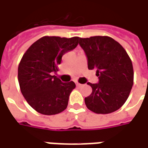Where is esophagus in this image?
Wrapping results in <instances>:
<instances>
[{"label": "esophagus", "instance_id": "esophagus-1", "mask_svg": "<svg viewBox=\"0 0 148 148\" xmlns=\"http://www.w3.org/2000/svg\"><path fill=\"white\" fill-rule=\"evenodd\" d=\"M75 84H76V86H77V87H80V86H82L81 84H79V83H78V82H76Z\"/></svg>", "mask_w": 148, "mask_h": 148}]
</instances>
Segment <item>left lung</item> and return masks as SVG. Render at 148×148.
Returning <instances> with one entry per match:
<instances>
[{"mask_svg": "<svg viewBox=\"0 0 148 148\" xmlns=\"http://www.w3.org/2000/svg\"><path fill=\"white\" fill-rule=\"evenodd\" d=\"M87 58L88 69L96 70L98 84L87 83L92 92L84 99L88 110L98 114L117 110L129 96L133 85V67L123 46L108 36L79 38Z\"/></svg>", "mask_w": 148, "mask_h": 148, "instance_id": "8db88e82", "label": "left lung"}]
</instances>
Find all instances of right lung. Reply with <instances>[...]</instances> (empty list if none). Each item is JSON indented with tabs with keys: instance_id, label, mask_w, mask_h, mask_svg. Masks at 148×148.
<instances>
[{
	"instance_id": "add662e5",
	"label": "right lung",
	"mask_w": 148,
	"mask_h": 148,
	"mask_svg": "<svg viewBox=\"0 0 148 148\" xmlns=\"http://www.w3.org/2000/svg\"><path fill=\"white\" fill-rule=\"evenodd\" d=\"M79 38L44 36L23 56L18 67L19 87L26 101L38 113L54 115L67 108L75 83H62L52 73L58 72L62 56L75 49Z\"/></svg>"
}]
</instances>
